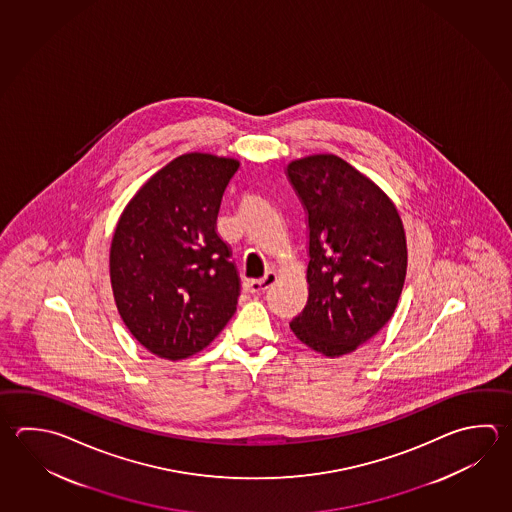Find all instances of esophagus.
Masks as SVG:
<instances>
[{
  "instance_id": "obj_1",
  "label": "esophagus",
  "mask_w": 512,
  "mask_h": 512,
  "mask_svg": "<svg viewBox=\"0 0 512 512\" xmlns=\"http://www.w3.org/2000/svg\"><path fill=\"white\" fill-rule=\"evenodd\" d=\"M275 282H277V275H275L273 271H270V273H266L262 279L248 280V282H246V290L253 293V295H259V293H264L268 288H271Z\"/></svg>"
}]
</instances>
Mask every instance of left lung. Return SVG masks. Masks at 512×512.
<instances>
[{
    "mask_svg": "<svg viewBox=\"0 0 512 512\" xmlns=\"http://www.w3.org/2000/svg\"><path fill=\"white\" fill-rule=\"evenodd\" d=\"M286 175L308 221V302L290 328L302 344L342 357L393 317L407 271L395 203L342 157L295 159Z\"/></svg>",
    "mask_w": 512,
    "mask_h": 512,
    "instance_id": "obj_1",
    "label": "left lung"
}]
</instances>
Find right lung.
Listing matches in <instances>:
<instances>
[{"mask_svg":"<svg viewBox=\"0 0 512 512\" xmlns=\"http://www.w3.org/2000/svg\"><path fill=\"white\" fill-rule=\"evenodd\" d=\"M233 157L179 155L146 181L117 221L110 282L135 340L166 360L210 346L232 319L239 275L215 232Z\"/></svg>","mask_w":512,"mask_h":512,"instance_id":"1","label":"right lung"}]
</instances>
